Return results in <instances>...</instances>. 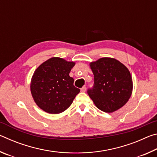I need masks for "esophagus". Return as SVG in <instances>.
Masks as SVG:
<instances>
[{
    "instance_id": "obj_1",
    "label": "esophagus",
    "mask_w": 157,
    "mask_h": 157,
    "mask_svg": "<svg viewBox=\"0 0 157 157\" xmlns=\"http://www.w3.org/2000/svg\"><path fill=\"white\" fill-rule=\"evenodd\" d=\"M86 86H83V87H82V88L81 89V91H82V92H85V91H86Z\"/></svg>"
}]
</instances>
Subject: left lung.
Here are the masks:
<instances>
[{
	"label": "left lung",
	"mask_w": 157,
	"mask_h": 157,
	"mask_svg": "<svg viewBox=\"0 0 157 157\" xmlns=\"http://www.w3.org/2000/svg\"><path fill=\"white\" fill-rule=\"evenodd\" d=\"M89 65L94 75V85L87 93L95 105L106 113L123 107L131 97L133 89L128 68L110 57L100 58Z\"/></svg>",
	"instance_id": "1"
}]
</instances>
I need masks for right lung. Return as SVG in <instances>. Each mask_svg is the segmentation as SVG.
Returning <instances> with one entry per match:
<instances>
[{
  "instance_id": "right-lung-1",
  "label": "right lung",
  "mask_w": 157,
  "mask_h": 157,
  "mask_svg": "<svg viewBox=\"0 0 157 157\" xmlns=\"http://www.w3.org/2000/svg\"><path fill=\"white\" fill-rule=\"evenodd\" d=\"M75 63L52 57L42 63L32 77L30 91L39 108L52 114L60 113L70 107L80 89L73 85L69 73Z\"/></svg>"
}]
</instances>
